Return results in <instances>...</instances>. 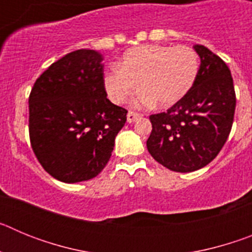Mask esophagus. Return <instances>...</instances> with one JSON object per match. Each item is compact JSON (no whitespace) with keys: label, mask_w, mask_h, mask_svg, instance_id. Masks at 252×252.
Wrapping results in <instances>:
<instances>
[{"label":"esophagus","mask_w":252,"mask_h":252,"mask_svg":"<svg viewBox=\"0 0 252 252\" xmlns=\"http://www.w3.org/2000/svg\"><path fill=\"white\" fill-rule=\"evenodd\" d=\"M141 113L139 112H135V111H130V112L127 113V122H133V121H136L137 119H140L141 117Z\"/></svg>","instance_id":"obj_1"}]
</instances>
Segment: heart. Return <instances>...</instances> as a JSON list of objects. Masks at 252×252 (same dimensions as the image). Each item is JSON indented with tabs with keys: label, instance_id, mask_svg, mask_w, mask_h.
Segmentation results:
<instances>
[{
	"label": "heart",
	"instance_id": "obj_1",
	"mask_svg": "<svg viewBox=\"0 0 252 252\" xmlns=\"http://www.w3.org/2000/svg\"><path fill=\"white\" fill-rule=\"evenodd\" d=\"M199 68V57L190 46L141 45L125 53L120 68L104 77V87L115 103H124L140 84L144 92L137 103L169 107L192 90Z\"/></svg>",
	"mask_w": 252,
	"mask_h": 252
}]
</instances>
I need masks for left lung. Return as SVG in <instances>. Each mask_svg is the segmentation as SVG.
<instances>
[{"label":"left lung","instance_id":"obj_1","mask_svg":"<svg viewBox=\"0 0 252 252\" xmlns=\"http://www.w3.org/2000/svg\"><path fill=\"white\" fill-rule=\"evenodd\" d=\"M201 68L194 86L166 112L151 115L149 153L162 166L189 173L212 161L233 124L236 93L230 69L203 45H194Z\"/></svg>","mask_w":252,"mask_h":252}]
</instances>
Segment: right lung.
<instances>
[{
  "label": "right lung",
  "mask_w": 252,
  "mask_h": 252,
  "mask_svg": "<svg viewBox=\"0 0 252 252\" xmlns=\"http://www.w3.org/2000/svg\"><path fill=\"white\" fill-rule=\"evenodd\" d=\"M102 55L81 49L51 64L29 95L31 148L45 171L64 183L103 170L127 110L107 98Z\"/></svg>",
  "instance_id": "1"
}]
</instances>
